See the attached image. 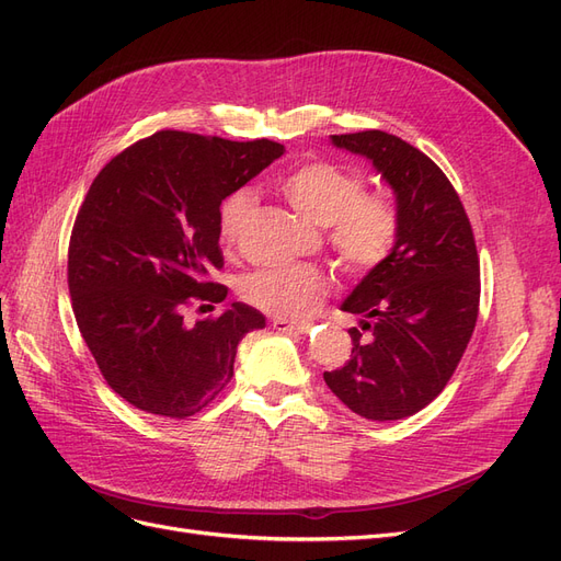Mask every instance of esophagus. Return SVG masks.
Returning a JSON list of instances; mask_svg holds the SVG:
<instances>
[{
	"mask_svg": "<svg viewBox=\"0 0 561 561\" xmlns=\"http://www.w3.org/2000/svg\"><path fill=\"white\" fill-rule=\"evenodd\" d=\"M271 325H274V330H278V332H297V334H304L311 330L309 322H290L285 318H274L271 320Z\"/></svg>",
	"mask_w": 561,
	"mask_h": 561,
	"instance_id": "obj_1",
	"label": "esophagus"
}]
</instances>
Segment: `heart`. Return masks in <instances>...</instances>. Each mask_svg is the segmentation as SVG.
Returning a JSON list of instances; mask_svg holds the SVG:
<instances>
[{
    "label": "heart",
    "mask_w": 561,
    "mask_h": 561,
    "mask_svg": "<svg viewBox=\"0 0 561 561\" xmlns=\"http://www.w3.org/2000/svg\"><path fill=\"white\" fill-rule=\"evenodd\" d=\"M280 192L313 227L330 231V245L348 274L377 268L396 245L400 217L383 194H365L358 173L328 161L304 163L280 178ZM254 206L250 190H236L219 208V236L231 245ZM318 266L295 264L257 268L243 276L241 295L254 309L278 318H307L328 295Z\"/></svg>",
    "instance_id": "heart-1"
}]
</instances>
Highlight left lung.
<instances>
[{
    "instance_id": "left-lung-1",
    "label": "left lung",
    "mask_w": 561,
    "mask_h": 561,
    "mask_svg": "<svg viewBox=\"0 0 561 561\" xmlns=\"http://www.w3.org/2000/svg\"><path fill=\"white\" fill-rule=\"evenodd\" d=\"M332 147L363 157L396 196L393 250L367 271L342 311L360 316L353 351L325 383L351 412L398 421L443 393L470 342L480 307V260L468 215L439 168L396 135H330Z\"/></svg>"
}]
</instances>
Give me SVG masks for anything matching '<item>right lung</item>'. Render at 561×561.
<instances>
[{"mask_svg":"<svg viewBox=\"0 0 561 561\" xmlns=\"http://www.w3.org/2000/svg\"><path fill=\"white\" fill-rule=\"evenodd\" d=\"M285 154L274 140L231 142L161 130L93 180L70 239L67 283L79 332L114 393L186 419L233 377L241 339L266 325L243 301L186 325L184 304L225 301L219 206Z\"/></svg>","mask_w":561,"mask_h":561,"instance_id":"obj_1","label":"right lung"}]
</instances>
